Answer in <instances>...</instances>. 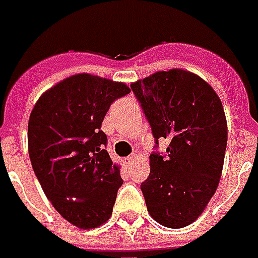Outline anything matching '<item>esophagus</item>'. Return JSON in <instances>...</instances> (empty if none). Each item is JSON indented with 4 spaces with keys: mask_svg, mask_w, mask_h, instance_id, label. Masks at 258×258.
I'll list each match as a JSON object with an SVG mask.
<instances>
[{
    "mask_svg": "<svg viewBox=\"0 0 258 258\" xmlns=\"http://www.w3.org/2000/svg\"><path fill=\"white\" fill-rule=\"evenodd\" d=\"M135 160H136V155H129V156H126V158L123 159V163L126 164V166H131Z\"/></svg>",
    "mask_w": 258,
    "mask_h": 258,
    "instance_id": "obj_1",
    "label": "esophagus"
}]
</instances>
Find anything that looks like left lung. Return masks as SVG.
Segmentation results:
<instances>
[{"label":"left lung","instance_id":"1","mask_svg":"<svg viewBox=\"0 0 258 258\" xmlns=\"http://www.w3.org/2000/svg\"><path fill=\"white\" fill-rule=\"evenodd\" d=\"M158 144L167 155H150V177L141 183L147 210L168 228L186 227L218 189L227 145L222 100L200 76L185 69L155 72L132 83Z\"/></svg>","mask_w":258,"mask_h":258}]
</instances>
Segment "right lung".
I'll list each match as a JSON object with an SVG mask.
<instances>
[{
	"label": "right lung",
	"mask_w": 258,
	"mask_h": 258,
	"mask_svg": "<svg viewBox=\"0 0 258 258\" xmlns=\"http://www.w3.org/2000/svg\"><path fill=\"white\" fill-rule=\"evenodd\" d=\"M125 83L90 73L63 79L40 95L28 121V154L44 195L65 220L83 230L106 223L122 185L119 166L100 131Z\"/></svg>",
	"instance_id": "1"
}]
</instances>
